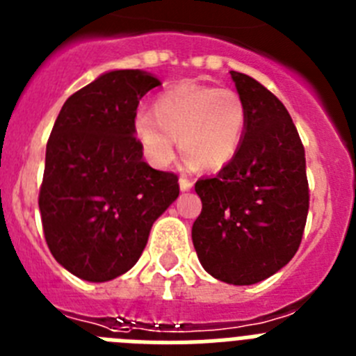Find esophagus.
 Returning <instances> with one entry per match:
<instances>
[{
	"label": "esophagus",
	"instance_id": "esophagus-1",
	"mask_svg": "<svg viewBox=\"0 0 356 356\" xmlns=\"http://www.w3.org/2000/svg\"><path fill=\"white\" fill-rule=\"evenodd\" d=\"M178 184H180V191H191L193 188V181L188 180V178H185V176H181L180 180H178Z\"/></svg>",
	"mask_w": 356,
	"mask_h": 356
}]
</instances>
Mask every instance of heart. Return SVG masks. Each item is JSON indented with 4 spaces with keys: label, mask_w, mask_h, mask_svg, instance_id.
I'll return each mask as SVG.
<instances>
[{
    "label": "heart",
    "mask_w": 356,
    "mask_h": 356,
    "mask_svg": "<svg viewBox=\"0 0 356 356\" xmlns=\"http://www.w3.org/2000/svg\"><path fill=\"white\" fill-rule=\"evenodd\" d=\"M246 128V106L235 90L212 85L178 83L155 97L153 115L134 119L135 139L156 168L176 156V139L193 168L219 169L237 155Z\"/></svg>",
    "instance_id": "b5f03b06"
}]
</instances>
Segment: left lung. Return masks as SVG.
<instances>
[{
  "label": "left lung",
  "mask_w": 356,
  "mask_h": 356,
  "mask_svg": "<svg viewBox=\"0 0 356 356\" xmlns=\"http://www.w3.org/2000/svg\"><path fill=\"white\" fill-rule=\"evenodd\" d=\"M246 106L237 155L196 181L203 209L193 225L201 266L232 285H253L287 266L308 213L305 149L287 108L262 83L229 71Z\"/></svg>",
  "instance_id": "1"
}]
</instances>
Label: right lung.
<instances>
[{
    "label": "right lung",
    "mask_w": 356,
    "mask_h": 356,
    "mask_svg": "<svg viewBox=\"0 0 356 356\" xmlns=\"http://www.w3.org/2000/svg\"><path fill=\"white\" fill-rule=\"evenodd\" d=\"M160 80L140 69L106 71L67 97L46 146L39 209L55 260L85 282L130 271L151 226L180 194L172 172L143 159L134 119Z\"/></svg>",
    "instance_id": "add662e5"
}]
</instances>
